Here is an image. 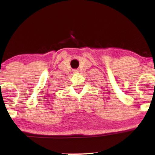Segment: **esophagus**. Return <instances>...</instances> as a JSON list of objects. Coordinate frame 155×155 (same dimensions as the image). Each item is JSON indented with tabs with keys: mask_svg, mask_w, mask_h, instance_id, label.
<instances>
[{
	"mask_svg": "<svg viewBox=\"0 0 155 155\" xmlns=\"http://www.w3.org/2000/svg\"><path fill=\"white\" fill-rule=\"evenodd\" d=\"M73 72L74 73H78V69H74L73 71Z\"/></svg>",
	"mask_w": 155,
	"mask_h": 155,
	"instance_id": "obj_1",
	"label": "esophagus"
}]
</instances>
